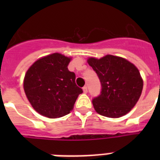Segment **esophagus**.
<instances>
[{
    "instance_id": "1",
    "label": "esophagus",
    "mask_w": 160,
    "mask_h": 160,
    "mask_svg": "<svg viewBox=\"0 0 160 160\" xmlns=\"http://www.w3.org/2000/svg\"><path fill=\"white\" fill-rule=\"evenodd\" d=\"M83 91H84V93H87L88 91V88L86 85H85L84 87H83Z\"/></svg>"
}]
</instances>
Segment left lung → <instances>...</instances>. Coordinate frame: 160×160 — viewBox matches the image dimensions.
Wrapping results in <instances>:
<instances>
[{"label": "left lung", "instance_id": "obj_1", "mask_svg": "<svg viewBox=\"0 0 160 160\" xmlns=\"http://www.w3.org/2000/svg\"><path fill=\"white\" fill-rule=\"evenodd\" d=\"M89 65L100 79L101 91L92 100L95 111L103 116L119 118L135 105L143 90L139 70L124 58L107 55L90 58Z\"/></svg>", "mask_w": 160, "mask_h": 160}]
</instances>
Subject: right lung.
Segmentation results:
<instances>
[{
	"label": "right lung",
	"instance_id": "1",
	"mask_svg": "<svg viewBox=\"0 0 160 160\" xmlns=\"http://www.w3.org/2000/svg\"><path fill=\"white\" fill-rule=\"evenodd\" d=\"M70 58L59 53L36 60L27 70L24 90L32 107L48 118L70 113L83 92L75 84V74L68 70Z\"/></svg>",
	"mask_w": 160,
	"mask_h": 160
}]
</instances>
